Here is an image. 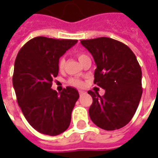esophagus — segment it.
<instances>
[{"label":"esophagus","instance_id":"1","mask_svg":"<svg viewBox=\"0 0 158 158\" xmlns=\"http://www.w3.org/2000/svg\"><path fill=\"white\" fill-rule=\"evenodd\" d=\"M79 96H83V95H85V91H84V90H82V89H79Z\"/></svg>","mask_w":158,"mask_h":158}]
</instances>
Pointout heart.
<instances>
[{
    "instance_id": "1",
    "label": "heart",
    "mask_w": 158,
    "mask_h": 158,
    "mask_svg": "<svg viewBox=\"0 0 158 158\" xmlns=\"http://www.w3.org/2000/svg\"><path fill=\"white\" fill-rule=\"evenodd\" d=\"M87 56L85 54H83V53H79L78 54V58H79V62L82 60V59L85 58ZM65 62H66V60L65 58L62 56L61 58L59 59L58 61V68L60 70H62V69H64V66H65ZM69 84L70 85L72 86H75V87H81L83 85V82L80 80V79H70L69 80Z\"/></svg>"
}]
</instances>
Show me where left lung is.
<instances>
[{"mask_svg": "<svg viewBox=\"0 0 158 158\" xmlns=\"http://www.w3.org/2000/svg\"><path fill=\"white\" fill-rule=\"evenodd\" d=\"M82 44L96 62L94 83L105 89L104 96L89 90L93 102L89 118L101 129L123 128L135 115L142 95V73L129 46L116 40L101 37Z\"/></svg>", "mask_w": 158, "mask_h": 158, "instance_id": "obj_1", "label": "left lung"}]
</instances>
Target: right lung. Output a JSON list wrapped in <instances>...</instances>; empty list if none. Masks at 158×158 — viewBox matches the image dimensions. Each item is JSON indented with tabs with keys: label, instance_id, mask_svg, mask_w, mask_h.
<instances>
[{
	"label": "right lung",
	"instance_id": "1",
	"mask_svg": "<svg viewBox=\"0 0 158 158\" xmlns=\"http://www.w3.org/2000/svg\"><path fill=\"white\" fill-rule=\"evenodd\" d=\"M77 42L39 36L27 42L16 57L12 84L18 103L29 124L44 135H60L71 122L78 90L68 86L57 93L52 85L59 58Z\"/></svg>",
	"mask_w": 158,
	"mask_h": 158
}]
</instances>
